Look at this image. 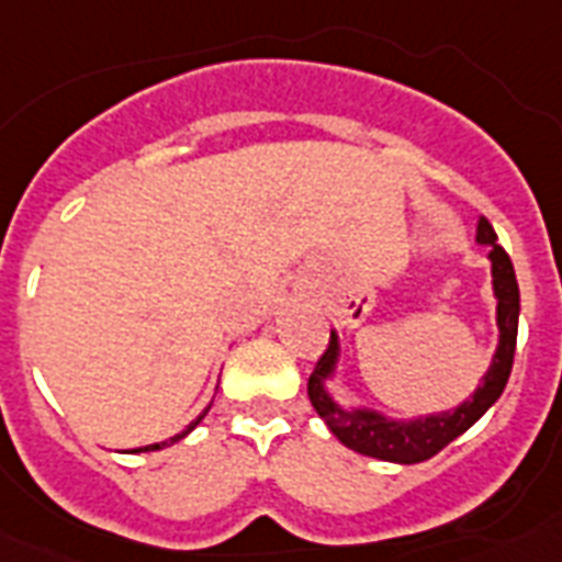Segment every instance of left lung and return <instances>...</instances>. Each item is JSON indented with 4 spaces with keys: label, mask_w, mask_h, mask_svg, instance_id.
I'll return each instance as SVG.
<instances>
[{
    "label": "left lung",
    "mask_w": 562,
    "mask_h": 562,
    "mask_svg": "<svg viewBox=\"0 0 562 562\" xmlns=\"http://www.w3.org/2000/svg\"><path fill=\"white\" fill-rule=\"evenodd\" d=\"M479 241L490 245V261H493V284L495 297H498V351L493 357V366L486 371L484 382L479 385L464 405H459L450 414L428 416V419L416 422H389L382 416L371 414V411H342L340 405L331 402L326 394L324 380L331 374L337 360V337H329V349L321 355L315 371L306 382V394H310L312 408L317 416L331 428V434L346 445V448L357 450L362 456L382 461H396V464H416L439 450H445L456 436L464 434L467 428H473L475 422L490 411L495 400L504 394L509 371H513L515 360V340H518V312H520V292L518 278H515V267L506 256L504 247L498 245L493 225L486 220L479 222Z\"/></svg>",
    "instance_id": "1"
}]
</instances>
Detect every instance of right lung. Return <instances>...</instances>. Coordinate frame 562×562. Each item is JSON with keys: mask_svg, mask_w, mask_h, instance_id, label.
Here are the masks:
<instances>
[{"mask_svg": "<svg viewBox=\"0 0 562 562\" xmlns=\"http://www.w3.org/2000/svg\"><path fill=\"white\" fill-rule=\"evenodd\" d=\"M205 414H207V411H205ZM205 414H202L200 419H196V422H191V425H188V430H182V434H177V436H173V439H168V441H157V445H148V448H137V450H132V453H148V450H160V448H168V445H173V441H180L182 436H188V434H191V430L196 428V425H200L202 419H205Z\"/></svg>", "mask_w": 562, "mask_h": 562, "instance_id": "1", "label": "right lung"}]
</instances>
